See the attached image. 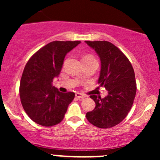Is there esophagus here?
Wrapping results in <instances>:
<instances>
[{
	"label": "esophagus",
	"mask_w": 160,
	"mask_h": 160,
	"mask_svg": "<svg viewBox=\"0 0 160 160\" xmlns=\"http://www.w3.org/2000/svg\"><path fill=\"white\" fill-rule=\"evenodd\" d=\"M75 96H76V98H79V99H83V98H86V96H85L84 94H83V93H78V92H77V93H76Z\"/></svg>",
	"instance_id": "34e87169"
}]
</instances>
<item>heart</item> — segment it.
<instances>
[{
    "label": "heart",
    "instance_id": "b5f03b06",
    "mask_svg": "<svg viewBox=\"0 0 160 160\" xmlns=\"http://www.w3.org/2000/svg\"><path fill=\"white\" fill-rule=\"evenodd\" d=\"M91 58H93V57L92 56H90V55H86V56H83V59H91Z\"/></svg>",
    "mask_w": 160,
    "mask_h": 160
}]
</instances>
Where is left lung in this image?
<instances>
[{"label":"left lung","mask_w":160,"mask_h":160,"mask_svg":"<svg viewBox=\"0 0 160 160\" xmlns=\"http://www.w3.org/2000/svg\"><path fill=\"white\" fill-rule=\"evenodd\" d=\"M101 59L98 83L108 94L104 98L90 95L96 106L87 113V119L94 126L108 128L125 119L132 108L136 93L135 72L125 55L107 41H85Z\"/></svg>","instance_id":"obj_1"}]
</instances>
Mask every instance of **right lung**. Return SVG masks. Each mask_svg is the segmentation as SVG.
I'll list each match as a JSON object with an SVG mask.
<instances>
[{"label":"right lung","mask_w":160,"mask_h":160,"mask_svg":"<svg viewBox=\"0 0 160 160\" xmlns=\"http://www.w3.org/2000/svg\"><path fill=\"white\" fill-rule=\"evenodd\" d=\"M80 41H54L36 52L27 62L20 82V99L28 117L35 123L51 127L61 122L73 92L62 93L52 86L60 73L66 55Z\"/></svg>","instance_id":"1"}]
</instances>
